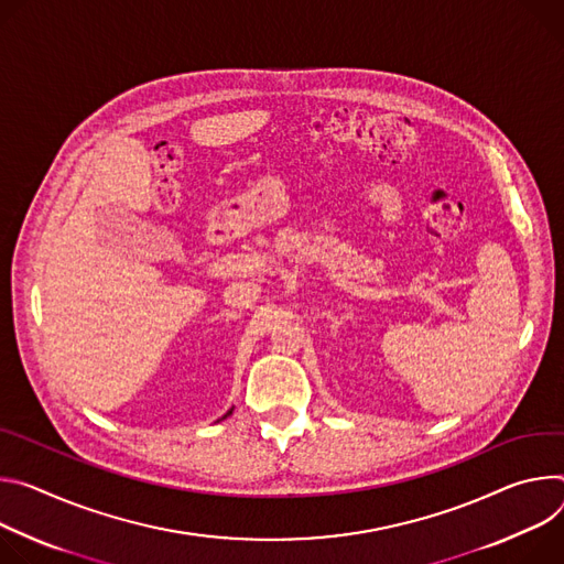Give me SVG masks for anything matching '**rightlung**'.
Returning a JSON list of instances; mask_svg holds the SVG:
<instances>
[{
    "instance_id": "add662e5",
    "label": "right lung",
    "mask_w": 564,
    "mask_h": 564,
    "mask_svg": "<svg viewBox=\"0 0 564 564\" xmlns=\"http://www.w3.org/2000/svg\"><path fill=\"white\" fill-rule=\"evenodd\" d=\"M228 414H232V408H230V410H228V412H226V414H224V416H221V419H226V416H228Z\"/></svg>"
}]
</instances>
